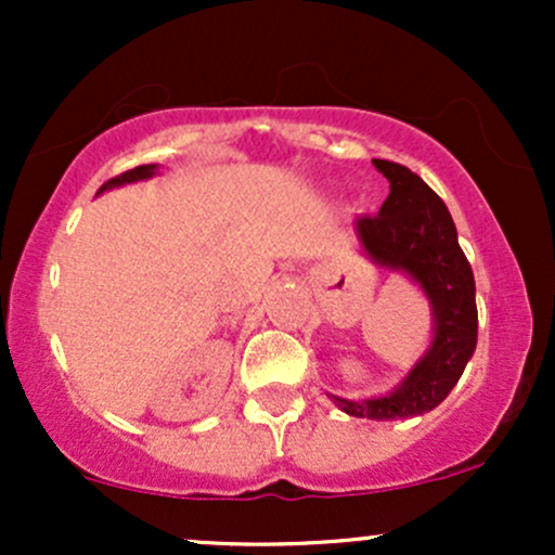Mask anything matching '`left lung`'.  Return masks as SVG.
<instances>
[{
  "label": "left lung",
  "mask_w": 555,
  "mask_h": 555,
  "mask_svg": "<svg viewBox=\"0 0 555 555\" xmlns=\"http://www.w3.org/2000/svg\"><path fill=\"white\" fill-rule=\"evenodd\" d=\"M391 184L378 216H360L354 232L365 256L420 284L433 308V341L391 393L352 401L328 393L341 412L367 420H401L430 412L462 378L477 344L475 276L464 258L446 203L415 171L373 158Z\"/></svg>",
  "instance_id": "left-lung-1"
}]
</instances>
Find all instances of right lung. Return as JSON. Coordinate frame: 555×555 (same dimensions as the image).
Masks as SVG:
<instances>
[{
	"instance_id": "right-lung-1",
	"label": "right lung",
	"mask_w": 555,
	"mask_h": 555,
	"mask_svg": "<svg viewBox=\"0 0 555 555\" xmlns=\"http://www.w3.org/2000/svg\"><path fill=\"white\" fill-rule=\"evenodd\" d=\"M156 175V164H143V167H135L130 171H125V175L114 177V180L101 184L99 193H104V190H112V188H119V184H127V182H138V180H149V177Z\"/></svg>"
}]
</instances>
